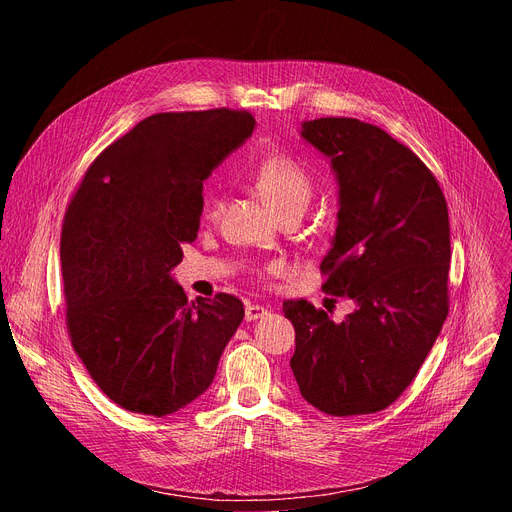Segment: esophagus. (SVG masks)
Instances as JSON below:
<instances>
[{
	"mask_svg": "<svg viewBox=\"0 0 512 512\" xmlns=\"http://www.w3.org/2000/svg\"><path fill=\"white\" fill-rule=\"evenodd\" d=\"M267 314H269V310H267V308H263V306H255V304H251V306H247V308H245V320H247V322L261 320V318H265Z\"/></svg>",
	"mask_w": 512,
	"mask_h": 512,
	"instance_id": "34e87169",
	"label": "esophagus"
}]
</instances>
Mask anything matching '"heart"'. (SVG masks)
<instances>
[{"label":"heart","mask_w":512,"mask_h":512,"mask_svg":"<svg viewBox=\"0 0 512 512\" xmlns=\"http://www.w3.org/2000/svg\"><path fill=\"white\" fill-rule=\"evenodd\" d=\"M253 184L263 196V200L279 216L287 212L304 214L314 194V182L310 174L304 170V166L298 164L294 158L281 156V154L267 156L255 166ZM221 210H223V198L218 194L210 196L204 210L208 221H216ZM269 269L277 271L279 267L271 265Z\"/></svg>","instance_id":"heart-1"}]
</instances>
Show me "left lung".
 Masks as SVG:
<instances>
[{"label": "left lung", "instance_id": "1", "mask_svg": "<svg viewBox=\"0 0 512 512\" xmlns=\"http://www.w3.org/2000/svg\"><path fill=\"white\" fill-rule=\"evenodd\" d=\"M300 135L338 182L322 289L356 308L334 322L306 300L283 302L296 328L289 367L322 413H377L411 385L448 316V204L427 166L377 125L322 117Z\"/></svg>", "mask_w": 512, "mask_h": 512}]
</instances>
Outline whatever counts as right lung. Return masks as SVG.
<instances>
[{
    "label": "right lung",
    "mask_w": 512,
    "mask_h": 512,
    "mask_svg": "<svg viewBox=\"0 0 512 512\" xmlns=\"http://www.w3.org/2000/svg\"><path fill=\"white\" fill-rule=\"evenodd\" d=\"M253 129L245 111L156 113L109 145L66 208V328L127 411L164 417L200 397L243 322L235 296L190 304L172 269L198 235L202 182Z\"/></svg>",
    "instance_id": "obj_1"
}]
</instances>
